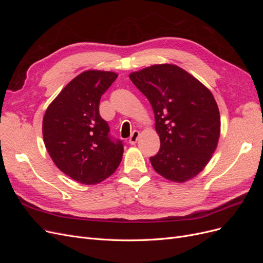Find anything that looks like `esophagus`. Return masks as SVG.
<instances>
[{"label": "esophagus", "mask_w": 263, "mask_h": 263, "mask_svg": "<svg viewBox=\"0 0 263 263\" xmlns=\"http://www.w3.org/2000/svg\"><path fill=\"white\" fill-rule=\"evenodd\" d=\"M138 138H139V132L138 130H134L133 134L130 135V137H129V144L130 145H135L137 142Z\"/></svg>", "instance_id": "34e87169"}]
</instances>
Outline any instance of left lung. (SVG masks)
<instances>
[{
    "instance_id": "1",
    "label": "left lung",
    "mask_w": 263,
    "mask_h": 263,
    "mask_svg": "<svg viewBox=\"0 0 263 263\" xmlns=\"http://www.w3.org/2000/svg\"><path fill=\"white\" fill-rule=\"evenodd\" d=\"M149 100L160 150L150 158L164 179L184 183L202 172L217 148L220 115L212 92L187 71L171 63L129 73Z\"/></svg>"
}]
</instances>
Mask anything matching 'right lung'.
<instances>
[{"label":"right lung","mask_w":263,"mask_h":263,"mask_svg":"<svg viewBox=\"0 0 263 263\" xmlns=\"http://www.w3.org/2000/svg\"><path fill=\"white\" fill-rule=\"evenodd\" d=\"M117 77L112 71H84L63 87L44 115V142L53 163L85 185L104 181L122 161V142L108 137V125L99 112L102 94Z\"/></svg>","instance_id":"1"}]
</instances>
